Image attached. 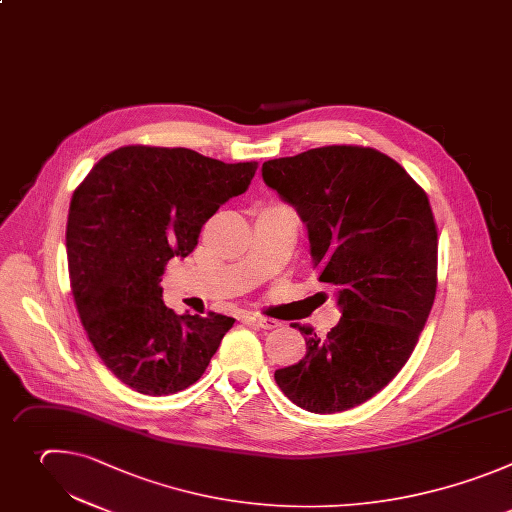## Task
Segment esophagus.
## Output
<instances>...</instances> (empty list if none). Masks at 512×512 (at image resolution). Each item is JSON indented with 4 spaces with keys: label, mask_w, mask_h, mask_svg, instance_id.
I'll use <instances>...</instances> for the list:
<instances>
[{
    "label": "esophagus",
    "mask_w": 512,
    "mask_h": 512,
    "mask_svg": "<svg viewBox=\"0 0 512 512\" xmlns=\"http://www.w3.org/2000/svg\"><path fill=\"white\" fill-rule=\"evenodd\" d=\"M244 323H250V325H256L260 329H276L280 323L274 321V319H268V317H262V315H256V313H248L244 315Z\"/></svg>",
    "instance_id": "obj_1"
}]
</instances>
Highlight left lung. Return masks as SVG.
<instances>
[{"instance_id": "left-lung-1", "label": "left lung", "mask_w": 512, "mask_h": 512, "mask_svg": "<svg viewBox=\"0 0 512 512\" xmlns=\"http://www.w3.org/2000/svg\"><path fill=\"white\" fill-rule=\"evenodd\" d=\"M262 179L309 230L319 280L343 313L327 337L298 327L306 355L274 373L313 414H337L379 393L410 359L438 284V230L426 191L391 157L329 145L270 159Z\"/></svg>"}]
</instances>
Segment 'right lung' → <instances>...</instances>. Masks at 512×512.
<instances>
[{"instance_id":"1","label":"right lung","mask_w":512,"mask_h":512,"mask_svg":"<svg viewBox=\"0 0 512 512\" xmlns=\"http://www.w3.org/2000/svg\"><path fill=\"white\" fill-rule=\"evenodd\" d=\"M256 169L183 147L129 145L74 189L66 254L76 311L102 363L131 389L171 395L193 385L232 329L234 319L216 313L175 315L159 282Z\"/></svg>"}]
</instances>
